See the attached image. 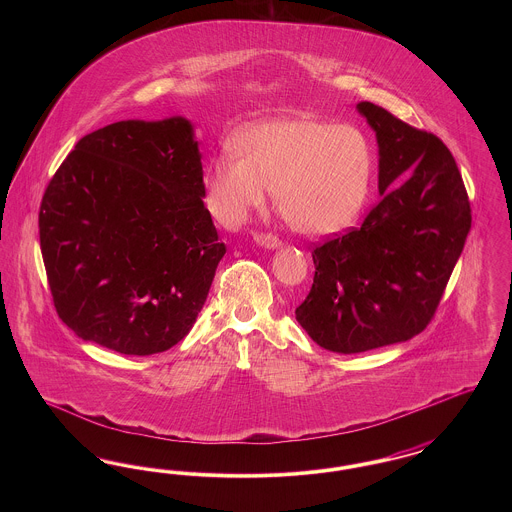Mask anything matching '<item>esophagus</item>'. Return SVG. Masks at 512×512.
Masks as SVG:
<instances>
[{"label": "esophagus", "mask_w": 512, "mask_h": 512, "mask_svg": "<svg viewBox=\"0 0 512 512\" xmlns=\"http://www.w3.org/2000/svg\"><path fill=\"white\" fill-rule=\"evenodd\" d=\"M253 240H255V244L261 245L265 249H278L282 245V242L272 234H255Z\"/></svg>", "instance_id": "1"}]
</instances>
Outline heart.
Segmentation results:
<instances>
[{
    "mask_svg": "<svg viewBox=\"0 0 512 512\" xmlns=\"http://www.w3.org/2000/svg\"><path fill=\"white\" fill-rule=\"evenodd\" d=\"M234 153L238 160L220 155L205 172L211 211L236 224L272 190L282 217L309 236L338 232L355 220L374 167L363 128L305 115L249 126Z\"/></svg>",
    "mask_w": 512,
    "mask_h": 512,
    "instance_id": "heart-1",
    "label": "heart"
}]
</instances>
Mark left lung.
<instances>
[{
    "label": "left lung",
    "instance_id": "obj_1",
    "mask_svg": "<svg viewBox=\"0 0 512 512\" xmlns=\"http://www.w3.org/2000/svg\"><path fill=\"white\" fill-rule=\"evenodd\" d=\"M357 111L376 132L382 199L361 228L315 247L313 288L295 309L313 341L343 355L428 326L472 222L461 172L438 136L370 101Z\"/></svg>",
    "mask_w": 512,
    "mask_h": 512
}]
</instances>
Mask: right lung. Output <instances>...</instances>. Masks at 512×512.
<instances>
[{
  "label": "right lung",
  "mask_w": 512,
  "mask_h": 512,
  "mask_svg": "<svg viewBox=\"0 0 512 512\" xmlns=\"http://www.w3.org/2000/svg\"><path fill=\"white\" fill-rule=\"evenodd\" d=\"M194 126L121 121L84 136L40 205V247L59 318L122 355L171 349L194 326L226 253Z\"/></svg>",
  "instance_id": "add662e5"
}]
</instances>
